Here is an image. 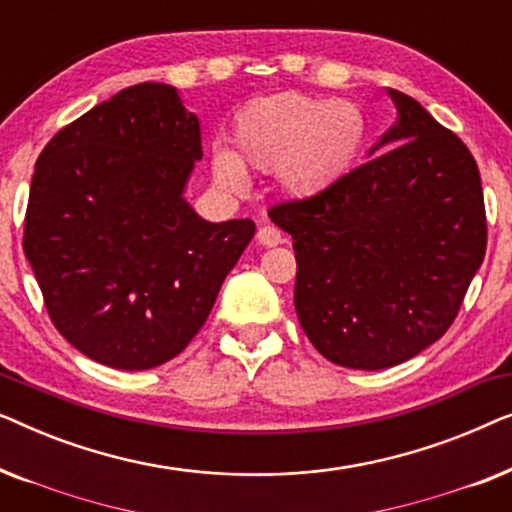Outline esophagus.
<instances>
[{"instance_id":"esophagus-1","label":"esophagus","mask_w":512,"mask_h":512,"mask_svg":"<svg viewBox=\"0 0 512 512\" xmlns=\"http://www.w3.org/2000/svg\"><path fill=\"white\" fill-rule=\"evenodd\" d=\"M256 240L258 244H263V247H279V244L286 242V237L282 230H277L275 226H261L256 233Z\"/></svg>"}]
</instances>
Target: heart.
<instances>
[{
  "instance_id": "1",
  "label": "heart",
  "mask_w": 512,
  "mask_h": 512,
  "mask_svg": "<svg viewBox=\"0 0 512 512\" xmlns=\"http://www.w3.org/2000/svg\"><path fill=\"white\" fill-rule=\"evenodd\" d=\"M235 153L212 156L216 184L247 188L244 167L275 172L293 200H310L347 177L366 142V121L349 102L279 93L249 102L235 118Z\"/></svg>"
}]
</instances>
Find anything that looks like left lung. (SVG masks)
<instances>
[{"label": "left lung", "instance_id": "left-lung-1", "mask_svg": "<svg viewBox=\"0 0 512 512\" xmlns=\"http://www.w3.org/2000/svg\"><path fill=\"white\" fill-rule=\"evenodd\" d=\"M387 93L398 118L370 156L385 153L268 212L293 237L300 326L354 370L398 366L443 338L487 249L471 151L410 95Z\"/></svg>", "mask_w": 512, "mask_h": 512}]
</instances>
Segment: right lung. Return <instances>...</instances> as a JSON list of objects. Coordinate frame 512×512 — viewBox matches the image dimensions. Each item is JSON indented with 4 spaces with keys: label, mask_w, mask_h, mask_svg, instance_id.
<instances>
[{
    "label": "right lung",
    "mask_w": 512,
    "mask_h": 512,
    "mask_svg": "<svg viewBox=\"0 0 512 512\" xmlns=\"http://www.w3.org/2000/svg\"><path fill=\"white\" fill-rule=\"evenodd\" d=\"M202 158L177 88L137 83L55 135L34 165L23 249L53 326L102 366L149 370L186 349L256 233L184 198Z\"/></svg>",
    "instance_id": "obj_1"
}]
</instances>
